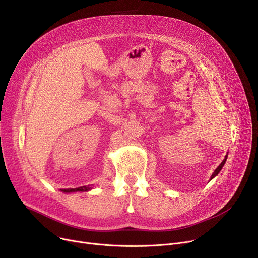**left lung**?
I'll list each match as a JSON object with an SVG mask.
<instances>
[{"instance_id": "left-lung-1", "label": "left lung", "mask_w": 258, "mask_h": 258, "mask_svg": "<svg viewBox=\"0 0 258 258\" xmlns=\"http://www.w3.org/2000/svg\"><path fill=\"white\" fill-rule=\"evenodd\" d=\"M227 157H228V156L226 155V157H225V159L223 160V162H222V163H221V164H220V165L218 166V168H216V169L214 170V172H213V173H212V175H211V178H210V180H211V179H213V178L215 177V175H218V173H219V172L221 171V169L223 168L224 164L226 163V160H227Z\"/></svg>"}]
</instances>
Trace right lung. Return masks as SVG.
Returning a JSON list of instances; mask_svg holds the SVG:
<instances>
[{
  "instance_id": "obj_1",
  "label": "right lung",
  "mask_w": 258,
  "mask_h": 258,
  "mask_svg": "<svg viewBox=\"0 0 258 258\" xmlns=\"http://www.w3.org/2000/svg\"><path fill=\"white\" fill-rule=\"evenodd\" d=\"M91 189V187H87V186H81L78 188H71V189H64V192H75V191H89Z\"/></svg>"
}]
</instances>
